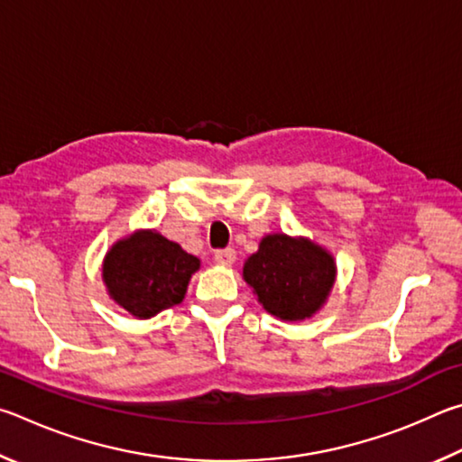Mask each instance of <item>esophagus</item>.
Segmentation results:
<instances>
[{
  "instance_id": "esophagus-1",
  "label": "esophagus",
  "mask_w": 462,
  "mask_h": 462,
  "mask_svg": "<svg viewBox=\"0 0 462 462\" xmlns=\"http://www.w3.org/2000/svg\"><path fill=\"white\" fill-rule=\"evenodd\" d=\"M236 257H237L236 249H231V247L217 249V252H215V262H217L218 265H231L233 262H236Z\"/></svg>"
}]
</instances>
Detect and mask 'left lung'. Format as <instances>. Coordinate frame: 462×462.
<instances>
[{
	"label": "left lung",
	"mask_w": 462,
	"mask_h": 462,
	"mask_svg": "<svg viewBox=\"0 0 462 462\" xmlns=\"http://www.w3.org/2000/svg\"><path fill=\"white\" fill-rule=\"evenodd\" d=\"M257 300L282 320L312 317L333 288L335 260L309 239L268 236L244 265Z\"/></svg>",
	"instance_id": "1"
}]
</instances>
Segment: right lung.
Returning <instances> with one entry per match:
<instances>
[{
    "label": "right lung",
    "instance_id": "add662e5",
    "mask_svg": "<svg viewBox=\"0 0 462 462\" xmlns=\"http://www.w3.org/2000/svg\"><path fill=\"white\" fill-rule=\"evenodd\" d=\"M200 262L156 231H137L105 255L103 280L109 296L137 319L180 304Z\"/></svg>",
    "mask_w": 462,
    "mask_h": 462
}]
</instances>
